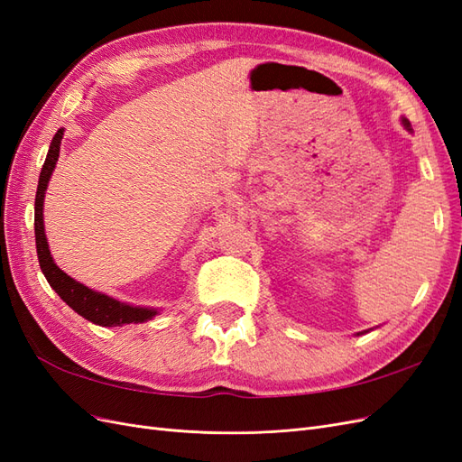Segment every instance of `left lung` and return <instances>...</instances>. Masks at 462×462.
I'll return each mask as SVG.
<instances>
[{
  "mask_svg": "<svg viewBox=\"0 0 462 462\" xmlns=\"http://www.w3.org/2000/svg\"><path fill=\"white\" fill-rule=\"evenodd\" d=\"M402 125H404V127H407V129H411V123H409L407 119H402Z\"/></svg>",
  "mask_w": 462,
  "mask_h": 462,
  "instance_id": "obj_1",
  "label": "left lung"
}]
</instances>
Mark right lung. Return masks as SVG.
I'll return each instance as SVG.
<instances>
[{"label": "right lung", "instance_id": "right-lung-1", "mask_svg": "<svg viewBox=\"0 0 462 462\" xmlns=\"http://www.w3.org/2000/svg\"><path fill=\"white\" fill-rule=\"evenodd\" d=\"M61 138H63V129H60L51 138V144L48 150L46 162H44V165H42L38 189H36L34 236H36V253H38L40 270L46 275L50 287L63 299V302H67L77 314L92 321V324L102 326V328L138 324V321L143 324V321L152 319L153 316H156L158 310L121 302V300L111 299L107 295H102V292H96V291L85 287L82 283L75 282L73 277H69L63 270H60L50 254V246H48V239L44 233V214L42 212H44V197H46L48 180H50V177L53 173V167H55V163H58V158H60Z\"/></svg>", "mask_w": 462, "mask_h": 462}]
</instances>
